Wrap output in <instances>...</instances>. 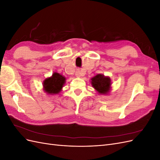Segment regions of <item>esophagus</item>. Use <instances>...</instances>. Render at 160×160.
<instances>
[{
	"mask_svg": "<svg viewBox=\"0 0 160 160\" xmlns=\"http://www.w3.org/2000/svg\"><path fill=\"white\" fill-rule=\"evenodd\" d=\"M82 75H83V74H82V72H81V71H77L76 72H75V75H76L77 77H80L82 76Z\"/></svg>",
	"mask_w": 160,
	"mask_h": 160,
	"instance_id": "34e87169",
	"label": "esophagus"
}]
</instances>
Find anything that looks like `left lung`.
Returning a JSON list of instances; mask_svg holds the SVG:
<instances>
[{
	"instance_id": "left-lung-1",
	"label": "left lung",
	"mask_w": 160,
	"mask_h": 160,
	"mask_svg": "<svg viewBox=\"0 0 160 160\" xmlns=\"http://www.w3.org/2000/svg\"><path fill=\"white\" fill-rule=\"evenodd\" d=\"M93 88L99 94H108L111 89V79L109 77H105L102 74H98L91 79Z\"/></svg>"
}]
</instances>
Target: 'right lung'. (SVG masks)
Masks as SVG:
<instances>
[{
    "instance_id": "obj_1",
    "label": "right lung",
    "mask_w": 160,
    "mask_h": 160,
    "mask_svg": "<svg viewBox=\"0 0 160 160\" xmlns=\"http://www.w3.org/2000/svg\"><path fill=\"white\" fill-rule=\"evenodd\" d=\"M65 80L64 76L55 72L51 77H48L43 81V89L48 94H58L62 90Z\"/></svg>"
}]
</instances>
